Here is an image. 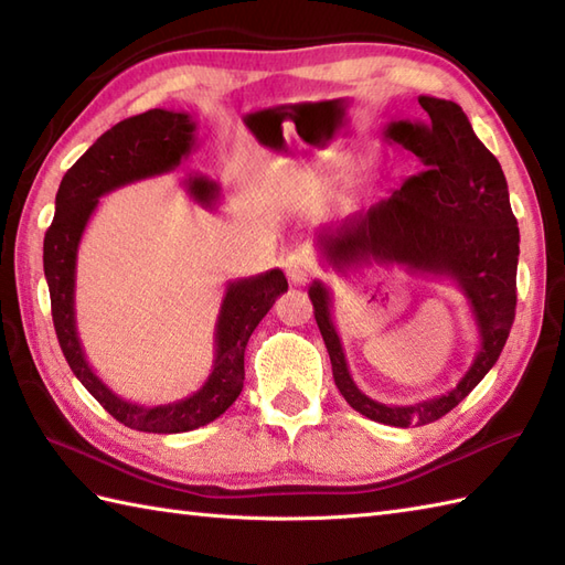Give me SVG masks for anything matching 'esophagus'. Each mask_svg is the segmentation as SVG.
I'll use <instances>...</instances> for the list:
<instances>
[{
  "instance_id": "obj_1",
  "label": "esophagus",
  "mask_w": 565,
  "mask_h": 565,
  "mask_svg": "<svg viewBox=\"0 0 565 565\" xmlns=\"http://www.w3.org/2000/svg\"><path fill=\"white\" fill-rule=\"evenodd\" d=\"M284 267H286V276H289L291 284H306L313 279V274H316V262L310 259L308 252L301 247L286 255Z\"/></svg>"
}]
</instances>
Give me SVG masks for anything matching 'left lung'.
<instances>
[{"label":"left lung","mask_w":565,"mask_h":565,"mask_svg":"<svg viewBox=\"0 0 565 565\" xmlns=\"http://www.w3.org/2000/svg\"><path fill=\"white\" fill-rule=\"evenodd\" d=\"M425 118L391 121L383 136L417 154L423 172L405 179L366 213L322 231L316 243L332 269L359 264H401L405 271L447 279L463 294L478 330V352L461 381L447 393L413 405L369 398L354 383L342 340L332 322V294L322 281L308 289L326 340L334 386L356 413L391 427L429 425L459 405L483 381L514 320L518 306L520 227L510 209L502 167L459 104L417 97Z\"/></svg>","instance_id":"left-lung-1"}]
</instances>
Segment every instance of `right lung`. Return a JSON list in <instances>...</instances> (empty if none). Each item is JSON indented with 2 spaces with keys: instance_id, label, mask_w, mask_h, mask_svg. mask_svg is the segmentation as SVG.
Segmentation results:
<instances>
[{
  "instance_id": "obj_1",
  "label": "right lung",
  "mask_w": 565,
  "mask_h": 565,
  "mask_svg": "<svg viewBox=\"0 0 565 565\" xmlns=\"http://www.w3.org/2000/svg\"><path fill=\"white\" fill-rule=\"evenodd\" d=\"M196 148V121L186 111L150 109L106 130L70 167L55 196V218L43 239V271L51 291L53 326L72 374L97 398L104 411L130 429L152 435H179L213 423L231 407L245 381V350L249 334L269 313L276 296L289 289L281 269L227 281L215 320V354L209 379L186 398L142 405L121 398L97 376L84 354L75 318L77 249L87 223L109 191L140 179L177 170ZM186 194L203 209H215L221 186L203 174L184 179Z\"/></svg>"
}]
</instances>
